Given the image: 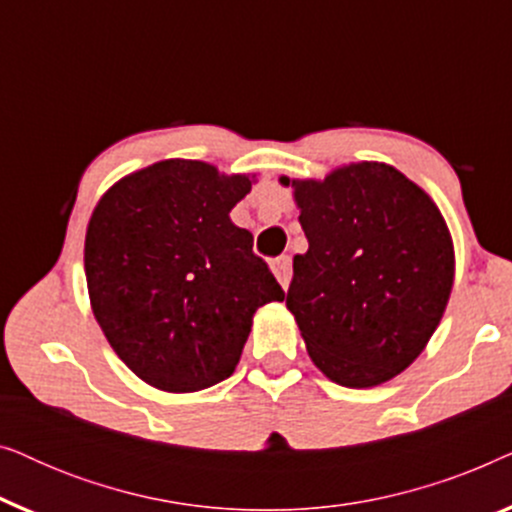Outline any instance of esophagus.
<instances>
[{
  "label": "esophagus",
  "mask_w": 512,
  "mask_h": 512,
  "mask_svg": "<svg viewBox=\"0 0 512 512\" xmlns=\"http://www.w3.org/2000/svg\"><path fill=\"white\" fill-rule=\"evenodd\" d=\"M272 270H275V277L282 284V289H289L291 284V256H279L275 263H272Z\"/></svg>",
  "instance_id": "esophagus-1"
}]
</instances>
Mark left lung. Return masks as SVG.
<instances>
[{"label": "left lung", "instance_id": "8db88e82", "mask_svg": "<svg viewBox=\"0 0 512 512\" xmlns=\"http://www.w3.org/2000/svg\"><path fill=\"white\" fill-rule=\"evenodd\" d=\"M293 186L310 249L286 307L328 380L368 389L422 354L450 300L454 247L429 195L396 167L352 163Z\"/></svg>", "mask_w": 512, "mask_h": 512}]
</instances>
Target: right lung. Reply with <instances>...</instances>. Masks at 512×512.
I'll return each instance as SVG.
<instances>
[{"instance_id": "right-lung-1", "label": "right lung", "mask_w": 512, "mask_h": 512, "mask_svg": "<svg viewBox=\"0 0 512 512\" xmlns=\"http://www.w3.org/2000/svg\"><path fill=\"white\" fill-rule=\"evenodd\" d=\"M247 174L160 160L116 181L90 216L93 314L121 361L151 387L188 394L226 380L258 307L284 300L249 230L230 209Z\"/></svg>"}]
</instances>
